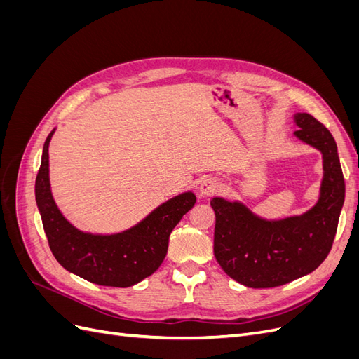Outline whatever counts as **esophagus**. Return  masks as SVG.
Segmentation results:
<instances>
[{"label":"esophagus","mask_w":359,"mask_h":359,"mask_svg":"<svg viewBox=\"0 0 359 359\" xmlns=\"http://www.w3.org/2000/svg\"><path fill=\"white\" fill-rule=\"evenodd\" d=\"M220 190V182L217 181L215 178H206L201 182V187H199V193L201 196H212V194H215L217 191Z\"/></svg>","instance_id":"34e87169"}]
</instances>
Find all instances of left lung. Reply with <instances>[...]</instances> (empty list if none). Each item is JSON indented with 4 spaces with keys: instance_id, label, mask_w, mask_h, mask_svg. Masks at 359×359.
Returning <instances> with one entry per match:
<instances>
[{
    "instance_id": "8db88e82",
    "label": "left lung",
    "mask_w": 359,
    "mask_h": 359,
    "mask_svg": "<svg viewBox=\"0 0 359 359\" xmlns=\"http://www.w3.org/2000/svg\"><path fill=\"white\" fill-rule=\"evenodd\" d=\"M295 136L323 156L319 202L299 217L259 219L240 202L214 198V255L238 283L268 289L313 273L331 252L344 202V178L330 130L309 114L295 115Z\"/></svg>"
}]
</instances>
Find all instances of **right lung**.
<instances>
[{
    "label": "right lung",
    "mask_w": 359,
    "mask_h": 359,
    "mask_svg": "<svg viewBox=\"0 0 359 359\" xmlns=\"http://www.w3.org/2000/svg\"><path fill=\"white\" fill-rule=\"evenodd\" d=\"M43 147L41 165L36 178V201L43 229L52 255L61 266L91 283L128 287L156 273L168 253L169 236L196 196L182 193L157 210L132 229L116 235H91L73 227L53 202L49 184V142Z\"/></svg>",
    "instance_id": "obj_1"
}]
</instances>
